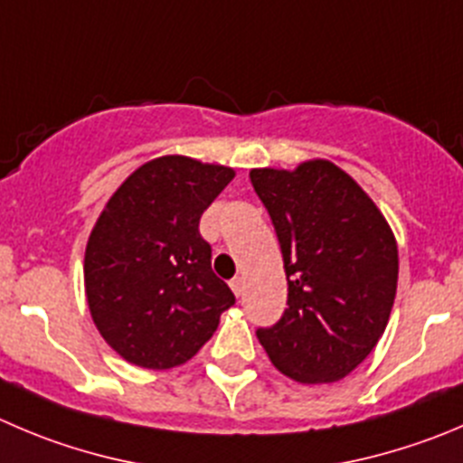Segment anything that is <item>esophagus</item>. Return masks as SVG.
<instances>
[{
  "label": "esophagus",
  "instance_id": "esophagus-1",
  "mask_svg": "<svg viewBox=\"0 0 463 463\" xmlns=\"http://www.w3.org/2000/svg\"><path fill=\"white\" fill-rule=\"evenodd\" d=\"M229 286H232V290H234L236 298H241V295H243V290H245V279H243V277H234V279L229 281Z\"/></svg>",
  "mask_w": 463,
  "mask_h": 463
}]
</instances>
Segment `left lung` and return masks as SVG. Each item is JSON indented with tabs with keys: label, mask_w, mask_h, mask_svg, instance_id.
<instances>
[{
	"label": "left lung",
	"mask_w": 463,
	"mask_h": 463,
	"mask_svg": "<svg viewBox=\"0 0 463 463\" xmlns=\"http://www.w3.org/2000/svg\"><path fill=\"white\" fill-rule=\"evenodd\" d=\"M284 257L288 300L259 327L270 361L302 384L336 382L377 345L398 288V245L375 202L334 163L252 170Z\"/></svg>",
	"instance_id": "left-lung-1"
}]
</instances>
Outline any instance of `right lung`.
I'll return each instance as SVG.
<instances>
[{
    "label": "right lung",
    "instance_id": "add662e5",
    "mask_svg": "<svg viewBox=\"0 0 463 463\" xmlns=\"http://www.w3.org/2000/svg\"><path fill=\"white\" fill-rule=\"evenodd\" d=\"M234 170L188 156L145 163L113 193L86 245L83 279L104 341L129 364L182 366L236 298L211 270L200 218Z\"/></svg>",
    "mask_w": 463,
    "mask_h": 463
}]
</instances>
